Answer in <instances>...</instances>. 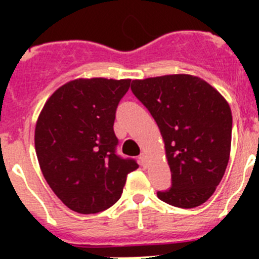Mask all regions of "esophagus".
Instances as JSON below:
<instances>
[{"mask_svg": "<svg viewBox=\"0 0 259 259\" xmlns=\"http://www.w3.org/2000/svg\"><path fill=\"white\" fill-rule=\"evenodd\" d=\"M139 159H140V163L144 166V164H145V162H146V154H145V153H141L140 157H139Z\"/></svg>", "mask_w": 259, "mask_h": 259, "instance_id": "esophagus-1", "label": "esophagus"}]
</instances>
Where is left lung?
Returning a JSON list of instances; mask_svg holds the SVG:
<instances>
[{
    "label": "left lung",
    "mask_w": 259,
    "mask_h": 259,
    "mask_svg": "<svg viewBox=\"0 0 259 259\" xmlns=\"http://www.w3.org/2000/svg\"><path fill=\"white\" fill-rule=\"evenodd\" d=\"M131 89L149 110L164 141L171 187L158 191V198L182 209L206 202L230 159V105L217 89L192 75L132 80Z\"/></svg>",
    "instance_id": "obj_1"
}]
</instances>
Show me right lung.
<instances>
[{"label": "right lung", "mask_w": 259, "mask_h": 259, "mask_svg": "<svg viewBox=\"0 0 259 259\" xmlns=\"http://www.w3.org/2000/svg\"><path fill=\"white\" fill-rule=\"evenodd\" d=\"M131 79H77L53 93L36 123L35 148L45 180L68 209L96 214L120 198L139 167L116 154V107Z\"/></svg>", "instance_id": "add662e5"}]
</instances>
